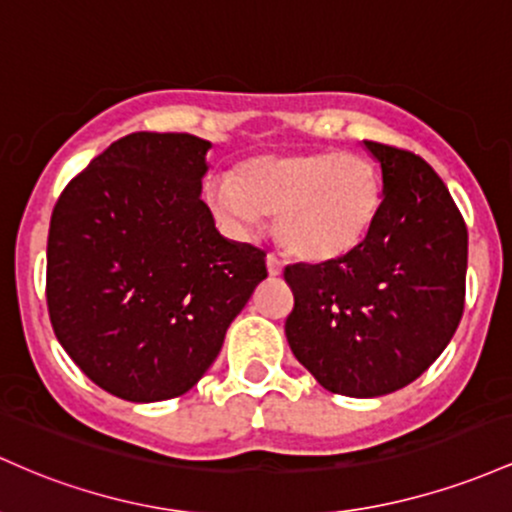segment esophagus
Instances as JSON below:
<instances>
[{"instance_id": "1", "label": "esophagus", "mask_w": 512, "mask_h": 512, "mask_svg": "<svg viewBox=\"0 0 512 512\" xmlns=\"http://www.w3.org/2000/svg\"><path fill=\"white\" fill-rule=\"evenodd\" d=\"M266 266H268V273H271L273 278H275V275L283 273V261H280V258L275 256V254H268L266 256Z\"/></svg>"}]
</instances>
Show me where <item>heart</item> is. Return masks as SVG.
<instances>
[{"label": "heart", "instance_id": "heart-1", "mask_svg": "<svg viewBox=\"0 0 512 512\" xmlns=\"http://www.w3.org/2000/svg\"><path fill=\"white\" fill-rule=\"evenodd\" d=\"M208 203L237 232L275 215V239L287 254L326 263L363 244L382 208V176L363 154L338 149L256 154L234 179L210 183Z\"/></svg>", "mask_w": 512, "mask_h": 512}]
</instances>
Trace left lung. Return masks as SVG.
<instances>
[{
	"instance_id": "8db88e82",
	"label": "left lung",
	"mask_w": 512,
	"mask_h": 512,
	"mask_svg": "<svg viewBox=\"0 0 512 512\" xmlns=\"http://www.w3.org/2000/svg\"><path fill=\"white\" fill-rule=\"evenodd\" d=\"M382 166L380 215L336 261L285 268L292 353L333 394H392L421 377L464 312L467 225L450 191L409 149L365 140Z\"/></svg>"
}]
</instances>
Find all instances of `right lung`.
Segmentation results:
<instances>
[{
    "label": "right lung",
    "mask_w": 512,
    "mask_h": 512,
    "mask_svg": "<svg viewBox=\"0 0 512 512\" xmlns=\"http://www.w3.org/2000/svg\"><path fill=\"white\" fill-rule=\"evenodd\" d=\"M208 149L188 132H132L55 203L50 324L79 370L118 399L186 394L268 275L266 254L222 237L200 200Z\"/></svg>",
    "instance_id": "right-lung-1"
}]
</instances>
